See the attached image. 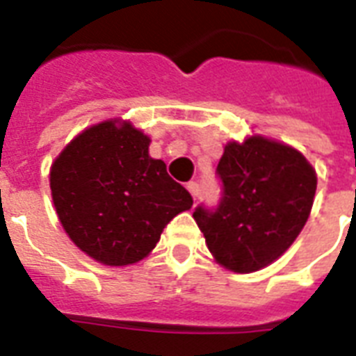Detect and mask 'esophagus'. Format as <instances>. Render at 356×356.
Instances as JSON below:
<instances>
[{
	"instance_id": "obj_1",
	"label": "esophagus",
	"mask_w": 356,
	"mask_h": 356,
	"mask_svg": "<svg viewBox=\"0 0 356 356\" xmlns=\"http://www.w3.org/2000/svg\"><path fill=\"white\" fill-rule=\"evenodd\" d=\"M186 188H188V192H190V194H192L194 201L197 200V195H200V184L194 183V181H190V183L186 184Z\"/></svg>"
}]
</instances>
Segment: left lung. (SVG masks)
<instances>
[{
	"label": "left lung",
	"mask_w": 356,
	"mask_h": 356,
	"mask_svg": "<svg viewBox=\"0 0 356 356\" xmlns=\"http://www.w3.org/2000/svg\"><path fill=\"white\" fill-rule=\"evenodd\" d=\"M216 172L223 184L220 205L194 211L207 248L234 273L262 270L292 245L309 220L316 170L292 145L253 134L227 142Z\"/></svg>",
	"instance_id": "8db88e82"
}]
</instances>
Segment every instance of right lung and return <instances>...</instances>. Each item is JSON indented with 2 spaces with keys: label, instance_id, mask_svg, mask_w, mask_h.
Returning <instances> with one entry per match:
<instances>
[{
  "label": "right lung",
  "instance_id": "add662e5",
  "mask_svg": "<svg viewBox=\"0 0 356 356\" xmlns=\"http://www.w3.org/2000/svg\"><path fill=\"white\" fill-rule=\"evenodd\" d=\"M151 138L125 120L79 133L49 170L57 216L77 248L105 266L145 259L173 218L192 209L188 190L149 156Z\"/></svg>",
  "mask_w": 356,
  "mask_h": 356
}]
</instances>
